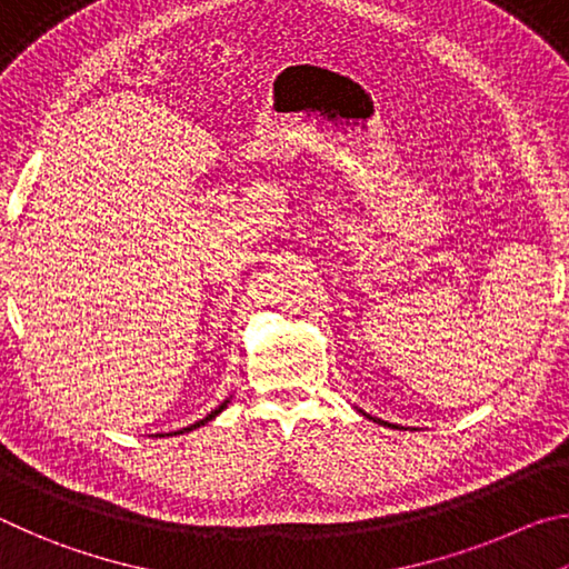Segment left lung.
Returning <instances> with one entry per match:
<instances>
[{"label": "left lung", "mask_w": 569, "mask_h": 569, "mask_svg": "<svg viewBox=\"0 0 569 569\" xmlns=\"http://www.w3.org/2000/svg\"><path fill=\"white\" fill-rule=\"evenodd\" d=\"M381 423H383V421H381Z\"/></svg>", "instance_id": "8db88e82"}]
</instances>
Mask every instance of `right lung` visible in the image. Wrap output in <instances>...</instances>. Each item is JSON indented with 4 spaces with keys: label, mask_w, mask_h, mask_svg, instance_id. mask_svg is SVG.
Returning <instances> with one entry per match:
<instances>
[{
    "label": "right lung",
    "mask_w": 569,
    "mask_h": 569,
    "mask_svg": "<svg viewBox=\"0 0 569 569\" xmlns=\"http://www.w3.org/2000/svg\"><path fill=\"white\" fill-rule=\"evenodd\" d=\"M226 403H228V401H226ZM226 403H220V407H218V409H216V411H210V413H208V417H206V419H200V421H196V423H192V427H188V429H182V431H192V429H198V427H203V423H206V421H210V419H216V417H218V413H220V411H223V409H226ZM182 431H178V435H182Z\"/></svg>",
    "instance_id": "obj_1"
}]
</instances>
